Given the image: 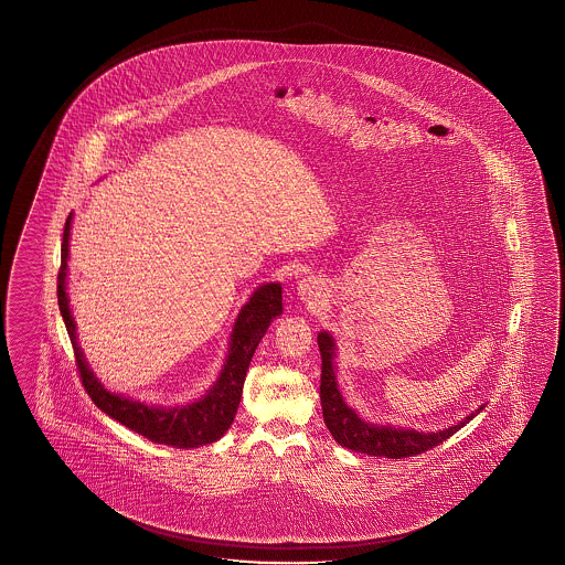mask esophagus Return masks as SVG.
I'll use <instances>...</instances> for the list:
<instances>
[{
    "label": "esophagus",
    "mask_w": 565,
    "mask_h": 565,
    "mask_svg": "<svg viewBox=\"0 0 565 565\" xmlns=\"http://www.w3.org/2000/svg\"><path fill=\"white\" fill-rule=\"evenodd\" d=\"M326 284L319 277H305L298 281L296 294L298 298L308 305V307H317L326 300Z\"/></svg>",
    "instance_id": "obj_1"
}]
</instances>
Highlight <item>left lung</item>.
<instances>
[{"instance_id": "8db88e82", "label": "left lung", "mask_w": 565, "mask_h": 565, "mask_svg": "<svg viewBox=\"0 0 565 565\" xmlns=\"http://www.w3.org/2000/svg\"><path fill=\"white\" fill-rule=\"evenodd\" d=\"M319 350H321V406H323V418H326L327 428L333 435V439L342 447H348L352 451H360L366 456H379V458H411L416 454H423L435 445L444 444L454 433L466 427L479 411L470 412L460 423L451 427L439 428V430H416L411 427H394V425H376L369 423L360 416L359 412L348 406L343 399L340 385H338V366H335V356H338V345L335 338L329 331H321L317 335Z\"/></svg>"}]
</instances>
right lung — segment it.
<instances>
[{"instance_id":"add662e5","label":"right lung","mask_w":565,"mask_h":565,"mask_svg":"<svg viewBox=\"0 0 565 565\" xmlns=\"http://www.w3.org/2000/svg\"><path fill=\"white\" fill-rule=\"evenodd\" d=\"M70 230H72V213L64 225V242H62V267L57 275V305L64 317V326L68 329L70 342L76 354V364L86 394L97 404L99 411L118 420L124 427L147 437L149 441L159 445H171L180 449L201 447L222 439L223 433L234 423L238 412L239 397L248 364L257 350L263 335L267 333L275 317L284 312L281 307V284L271 281L263 284L248 302L239 308L236 323L230 333V348L223 362L217 381L206 390L205 395L189 404L178 406H154L130 395L109 392L99 376L88 366L85 354L78 345L76 321L72 317L68 298V258Z\"/></svg>"}]
</instances>
